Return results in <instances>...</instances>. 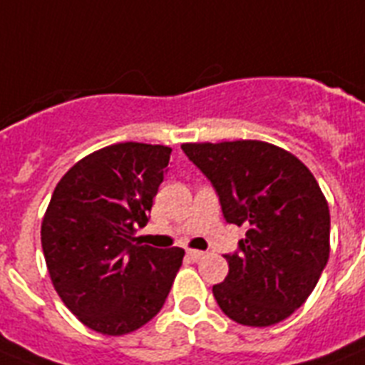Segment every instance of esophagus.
Masks as SVG:
<instances>
[{"mask_svg": "<svg viewBox=\"0 0 365 365\" xmlns=\"http://www.w3.org/2000/svg\"><path fill=\"white\" fill-rule=\"evenodd\" d=\"M187 257L191 260H200L206 257V253H204V251H197V250H187Z\"/></svg>", "mask_w": 365, "mask_h": 365, "instance_id": "1", "label": "esophagus"}]
</instances>
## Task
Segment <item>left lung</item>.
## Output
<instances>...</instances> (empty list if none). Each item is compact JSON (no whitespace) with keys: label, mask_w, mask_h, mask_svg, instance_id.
I'll return each instance as SVG.
<instances>
[{"label":"left lung","mask_w":365,"mask_h":365,"mask_svg":"<svg viewBox=\"0 0 365 365\" xmlns=\"http://www.w3.org/2000/svg\"><path fill=\"white\" fill-rule=\"evenodd\" d=\"M219 195L227 223L247 232L225 255L213 285L225 315L244 327L285 321L313 292L330 255V210L315 176L290 152L260 140L182 144Z\"/></svg>","instance_id":"left-lung-1"}]
</instances>
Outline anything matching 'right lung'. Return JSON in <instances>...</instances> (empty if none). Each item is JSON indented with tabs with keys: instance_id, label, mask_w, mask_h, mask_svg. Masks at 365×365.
Here are the masks:
<instances>
[{
	"instance_id": "obj_1",
	"label": "right lung",
	"mask_w": 365,
	"mask_h": 365,
	"mask_svg": "<svg viewBox=\"0 0 365 365\" xmlns=\"http://www.w3.org/2000/svg\"><path fill=\"white\" fill-rule=\"evenodd\" d=\"M170 152L142 142L97 150L65 173L44 213L41 244L52 285L82 324L105 336L152 321L182 266V247L155 250L135 238Z\"/></svg>"
}]
</instances>
